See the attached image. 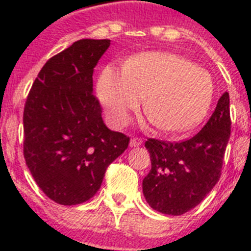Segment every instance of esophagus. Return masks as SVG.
<instances>
[{
  "instance_id": "34e87169",
  "label": "esophagus",
  "mask_w": 251,
  "mask_h": 251,
  "mask_svg": "<svg viewBox=\"0 0 251 251\" xmlns=\"http://www.w3.org/2000/svg\"><path fill=\"white\" fill-rule=\"evenodd\" d=\"M142 139L141 138H131L130 139V147H139L142 145Z\"/></svg>"
}]
</instances>
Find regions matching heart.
I'll list each match as a JSON object with an SVG mask.
<instances>
[{"instance_id": "b5f03b06", "label": "heart", "mask_w": 251, "mask_h": 251, "mask_svg": "<svg viewBox=\"0 0 251 251\" xmlns=\"http://www.w3.org/2000/svg\"><path fill=\"white\" fill-rule=\"evenodd\" d=\"M98 92L114 125H124L146 96L145 112L159 129L183 133L204 118L214 98V84L206 70L182 57L147 52L130 58L122 70L106 66Z\"/></svg>"}]
</instances>
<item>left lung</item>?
Masks as SVG:
<instances>
[{"label":"left lung","mask_w":251,"mask_h":251,"mask_svg":"<svg viewBox=\"0 0 251 251\" xmlns=\"http://www.w3.org/2000/svg\"><path fill=\"white\" fill-rule=\"evenodd\" d=\"M229 137V94L224 92L210 120L190 139L171 143L150 138L145 146L151 171L142 183L150 206L175 216L198 206L220 178Z\"/></svg>","instance_id":"1"}]
</instances>
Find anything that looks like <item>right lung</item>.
<instances>
[{
    "label": "right lung",
    "instance_id": "right-lung-1",
    "mask_svg": "<svg viewBox=\"0 0 251 251\" xmlns=\"http://www.w3.org/2000/svg\"><path fill=\"white\" fill-rule=\"evenodd\" d=\"M109 45L108 39L73 43L47 61L25 100V164L58 204L92 198L106 168L129 146V137L106 127L92 94L94 69Z\"/></svg>",
    "mask_w": 251,
    "mask_h": 251
}]
</instances>
